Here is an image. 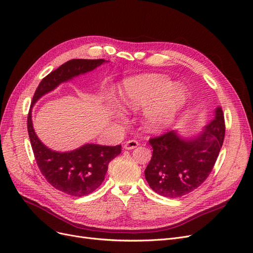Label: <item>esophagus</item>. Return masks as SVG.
<instances>
[{
	"label": "esophagus",
	"instance_id": "34e87169",
	"mask_svg": "<svg viewBox=\"0 0 253 253\" xmlns=\"http://www.w3.org/2000/svg\"><path fill=\"white\" fill-rule=\"evenodd\" d=\"M139 145V143L137 142L136 140H128V141H126V142L125 143V145H124V148L125 149H134V148H136L137 146Z\"/></svg>",
	"mask_w": 253,
	"mask_h": 253
}]
</instances>
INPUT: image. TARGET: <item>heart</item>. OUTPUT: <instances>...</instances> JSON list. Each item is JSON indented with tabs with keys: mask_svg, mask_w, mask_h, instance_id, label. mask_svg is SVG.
Masks as SVG:
<instances>
[{
	"mask_svg": "<svg viewBox=\"0 0 253 253\" xmlns=\"http://www.w3.org/2000/svg\"><path fill=\"white\" fill-rule=\"evenodd\" d=\"M119 95L123 103L132 110L150 105L144 112V124L151 132H160L172 124L189 98L184 85H172L167 77L156 74L125 80Z\"/></svg>",
	"mask_w": 253,
	"mask_h": 253,
	"instance_id": "obj_1",
	"label": "heart"
}]
</instances>
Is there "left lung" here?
Returning a JSON list of instances; mask_svg holds the SVG:
<instances>
[{
    "label": "left lung",
    "mask_w": 253,
    "mask_h": 253,
    "mask_svg": "<svg viewBox=\"0 0 253 253\" xmlns=\"http://www.w3.org/2000/svg\"><path fill=\"white\" fill-rule=\"evenodd\" d=\"M225 135L224 116L221 107L215 117L196 136L186 138L177 130L151 138L153 157L144 174L156 193L176 198L194 191L213 169Z\"/></svg>",
    "instance_id": "1"
}]
</instances>
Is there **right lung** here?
Here are the masks:
<instances>
[{
	"label": "right lung",
	"mask_w": 253,
	"mask_h": 253,
	"mask_svg": "<svg viewBox=\"0 0 253 253\" xmlns=\"http://www.w3.org/2000/svg\"><path fill=\"white\" fill-rule=\"evenodd\" d=\"M105 62L104 59H73L48 74L39 83L28 114V133L39 170L48 183L70 196L92 193L105 179L108 165L121 153V145L106 146L87 143L70 151H55L37 137L32 123V108L44 94L60 84L91 72Z\"/></svg>",
	"instance_id": "obj_1"
}]
</instances>
